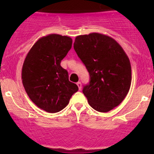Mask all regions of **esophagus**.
<instances>
[{
	"mask_svg": "<svg viewBox=\"0 0 154 154\" xmlns=\"http://www.w3.org/2000/svg\"><path fill=\"white\" fill-rule=\"evenodd\" d=\"M77 85H78V87H79V90H81V89H82V83L81 82H77Z\"/></svg>",
	"mask_w": 154,
	"mask_h": 154,
	"instance_id": "esophagus-1",
	"label": "esophagus"
}]
</instances>
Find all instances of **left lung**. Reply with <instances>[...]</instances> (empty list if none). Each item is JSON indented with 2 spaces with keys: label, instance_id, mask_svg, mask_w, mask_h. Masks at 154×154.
<instances>
[{
  "label": "left lung",
  "instance_id": "1",
  "mask_svg": "<svg viewBox=\"0 0 154 154\" xmlns=\"http://www.w3.org/2000/svg\"><path fill=\"white\" fill-rule=\"evenodd\" d=\"M74 49L85 65L90 81L82 92L96 111L106 112L123 102L131 85V65L123 48L99 33L79 35Z\"/></svg>",
  "mask_w": 154,
  "mask_h": 154
}]
</instances>
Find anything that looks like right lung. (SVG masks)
<instances>
[{
	"instance_id": "1",
	"label": "right lung",
	"mask_w": 154,
	"mask_h": 154,
	"mask_svg": "<svg viewBox=\"0 0 154 154\" xmlns=\"http://www.w3.org/2000/svg\"><path fill=\"white\" fill-rule=\"evenodd\" d=\"M72 44L70 37L51 34L37 41L24 59L21 71L24 89L31 101L48 112L63 109L79 90L60 65Z\"/></svg>"
}]
</instances>
